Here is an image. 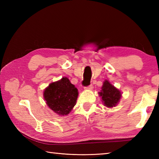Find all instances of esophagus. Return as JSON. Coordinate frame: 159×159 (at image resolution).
Here are the masks:
<instances>
[{
	"label": "esophagus",
	"mask_w": 159,
	"mask_h": 159,
	"mask_svg": "<svg viewBox=\"0 0 159 159\" xmlns=\"http://www.w3.org/2000/svg\"><path fill=\"white\" fill-rule=\"evenodd\" d=\"M93 88V85H89V86L85 87V89H86V90H92Z\"/></svg>",
	"instance_id": "obj_1"
}]
</instances>
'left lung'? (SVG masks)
<instances>
[{"label":"left lung","mask_w":159,"mask_h":159,"mask_svg":"<svg viewBox=\"0 0 159 159\" xmlns=\"http://www.w3.org/2000/svg\"><path fill=\"white\" fill-rule=\"evenodd\" d=\"M98 93L99 96L102 98V101L104 106L109 108L116 107L120 102L121 97L120 91L111 85L107 80L104 81L102 90Z\"/></svg>","instance_id":"left-lung-1"}]
</instances>
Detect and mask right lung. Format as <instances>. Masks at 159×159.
Here are the masks:
<instances>
[{"label": "right lung", "mask_w": 159, "mask_h": 159, "mask_svg": "<svg viewBox=\"0 0 159 159\" xmlns=\"http://www.w3.org/2000/svg\"><path fill=\"white\" fill-rule=\"evenodd\" d=\"M78 89L67 77L50 83L43 92L47 105L59 116H67L76 104Z\"/></svg>", "instance_id": "obj_1"}]
</instances>
